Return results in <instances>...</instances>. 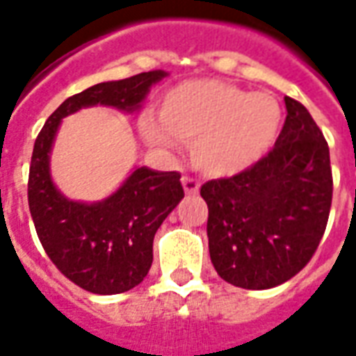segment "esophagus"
Here are the masks:
<instances>
[{
	"label": "esophagus",
	"instance_id": "34e87169",
	"mask_svg": "<svg viewBox=\"0 0 356 356\" xmlns=\"http://www.w3.org/2000/svg\"><path fill=\"white\" fill-rule=\"evenodd\" d=\"M181 186H184V191L188 195H197L199 193V181L191 178V176H184L181 178Z\"/></svg>",
	"mask_w": 356,
	"mask_h": 356
}]
</instances>
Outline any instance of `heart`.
Listing matches in <instances>:
<instances>
[{"mask_svg":"<svg viewBox=\"0 0 356 356\" xmlns=\"http://www.w3.org/2000/svg\"><path fill=\"white\" fill-rule=\"evenodd\" d=\"M159 114L140 118L143 137L167 152L195 142L197 167L212 176L238 175L253 167L276 143L283 120L274 95L250 93L212 79L170 88Z\"/></svg>","mask_w":356,"mask_h":356,"instance_id":"1","label":"heart"}]
</instances>
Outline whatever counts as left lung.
<instances>
[{
    "label": "left lung",
    "mask_w": 356,
    "mask_h": 356,
    "mask_svg": "<svg viewBox=\"0 0 356 356\" xmlns=\"http://www.w3.org/2000/svg\"><path fill=\"white\" fill-rule=\"evenodd\" d=\"M285 108L282 133L263 159L200 188L213 268L242 289H270L296 276L327 229L328 144L302 103L285 97Z\"/></svg>",
    "instance_id": "1"
}]
</instances>
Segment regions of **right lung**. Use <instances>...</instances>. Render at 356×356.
I'll use <instances>...</instances> for the list:
<instances>
[{
    "label": "right lung",
    "mask_w": 356,
    "mask_h": 356,
    "mask_svg": "<svg viewBox=\"0 0 356 356\" xmlns=\"http://www.w3.org/2000/svg\"><path fill=\"white\" fill-rule=\"evenodd\" d=\"M165 71L101 82L65 99L37 135L29 165L28 202L37 236L50 261L74 285L95 295H118L137 287L154 261V236L184 199L180 172L135 168L116 193L101 202H76L56 189L50 152L61 118L84 106L137 111Z\"/></svg>",
    "instance_id": "right-lung-1"
}]
</instances>
